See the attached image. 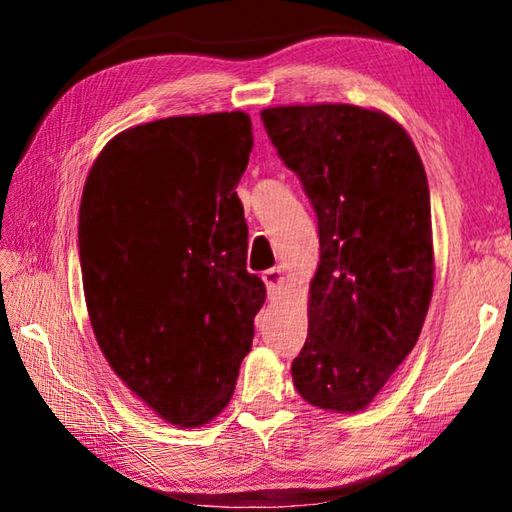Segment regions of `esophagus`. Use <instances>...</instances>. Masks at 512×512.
Returning <instances> with one entry per match:
<instances>
[{
  "mask_svg": "<svg viewBox=\"0 0 512 512\" xmlns=\"http://www.w3.org/2000/svg\"><path fill=\"white\" fill-rule=\"evenodd\" d=\"M262 280H264V284H266V289H268V296H275L277 291H280V287H282V282H284V275H282V271L280 268H268V271H264L262 273Z\"/></svg>",
  "mask_w": 512,
  "mask_h": 512,
  "instance_id": "1",
  "label": "esophagus"
}]
</instances>
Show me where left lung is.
I'll return each mask as SVG.
<instances>
[{
	"instance_id": "1",
	"label": "left lung",
	"mask_w": 512,
	"mask_h": 512,
	"mask_svg": "<svg viewBox=\"0 0 512 512\" xmlns=\"http://www.w3.org/2000/svg\"><path fill=\"white\" fill-rule=\"evenodd\" d=\"M318 219L309 332L291 363L302 400L352 413L418 341L433 291L429 185L411 137L348 103L262 110Z\"/></svg>"
}]
</instances>
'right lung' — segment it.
Instances as JSON below:
<instances>
[{"mask_svg":"<svg viewBox=\"0 0 512 512\" xmlns=\"http://www.w3.org/2000/svg\"><path fill=\"white\" fill-rule=\"evenodd\" d=\"M253 151L246 112L167 117L119 133L79 212L83 291L112 370L171 424L223 411L266 287L246 271L235 187Z\"/></svg>","mask_w":512,"mask_h":512,"instance_id":"add662e5","label":"right lung"}]
</instances>
